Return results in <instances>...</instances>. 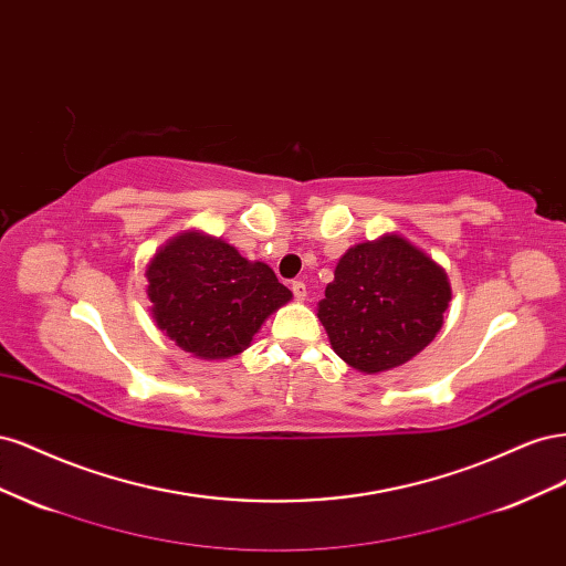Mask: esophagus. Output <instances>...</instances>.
<instances>
[{"instance_id": "esophagus-1", "label": "esophagus", "mask_w": 566, "mask_h": 566, "mask_svg": "<svg viewBox=\"0 0 566 566\" xmlns=\"http://www.w3.org/2000/svg\"><path fill=\"white\" fill-rule=\"evenodd\" d=\"M293 295H295V300H304L306 297V285L302 283V281H293Z\"/></svg>"}]
</instances>
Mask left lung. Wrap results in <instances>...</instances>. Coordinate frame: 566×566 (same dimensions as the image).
Wrapping results in <instances>:
<instances>
[{
  "instance_id": "obj_1",
  "label": "left lung",
  "mask_w": 566,
  "mask_h": 566,
  "mask_svg": "<svg viewBox=\"0 0 566 566\" xmlns=\"http://www.w3.org/2000/svg\"><path fill=\"white\" fill-rule=\"evenodd\" d=\"M449 302L447 271L406 238L387 233L339 256L318 318L342 361L373 375L430 345Z\"/></svg>"
}]
</instances>
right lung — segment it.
Returning a JSON list of instances; mask_svg holds the SVG:
<instances>
[{
    "label": "right lung",
    "instance_id": "obj_1",
    "mask_svg": "<svg viewBox=\"0 0 566 566\" xmlns=\"http://www.w3.org/2000/svg\"><path fill=\"white\" fill-rule=\"evenodd\" d=\"M146 279L158 328L208 361L248 349L262 323L293 297L264 262H250L227 241L200 231L163 245Z\"/></svg>",
    "mask_w": 566,
    "mask_h": 566
}]
</instances>
